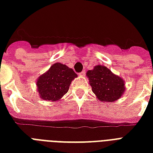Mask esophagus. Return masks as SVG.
I'll return each instance as SVG.
<instances>
[{
  "label": "esophagus",
  "mask_w": 153,
  "mask_h": 153,
  "mask_svg": "<svg viewBox=\"0 0 153 153\" xmlns=\"http://www.w3.org/2000/svg\"><path fill=\"white\" fill-rule=\"evenodd\" d=\"M85 74H86V71H82V72H80L79 73V75L80 76H85Z\"/></svg>",
  "instance_id": "obj_1"
}]
</instances>
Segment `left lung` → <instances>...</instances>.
<instances>
[{
	"mask_svg": "<svg viewBox=\"0 0 153 153\" xmlns=\"http://www.w3.org/2000/svg\"><path fill=\"white\" fill-rule=\"evenodd\" d=\"M87 76L92 91L101 101H115L125 91L124 81L104 65L95 66L93 70L87 72Z\"/></svg>",
	"mask_w": 153,
	"mask_h": 153,
	"instance_id": "obj_1",
	"label": "left lung"
}]
</instances>
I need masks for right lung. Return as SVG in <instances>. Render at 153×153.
<instances>
[{
    "instance_id": "1",
    "label": "right lung",
    "mask_w": 153,
    "mask_h": 153,
    "mask_svg": "<svg viewBox=\"0 0 153 153\" xmlns=\"http://www.w3.org/2000/svg\"><path fill=\"white\" fill-rule=\"evenodd\" d=\"M76 77L73 69L55 63L37 80L39 97L45 100H58L67 93L71 81Z\"/></svg>"
}]
</instances>
